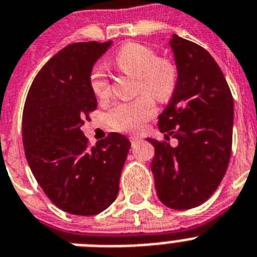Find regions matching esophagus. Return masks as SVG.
<instances>
[{
    "label": "esophagus",
    "mask_w": 257,
    "mask_h": 257,
    "mask_svg": "<svg viewBox=\"0 0 257 257\" xmlns=\"http://www.w3.org/2000/svg\"><path fill=\"white\" fill-rule=\"evenodd\" d=\"M129 140H131V142H132V145H135V144H137V142L141 140V137H139V136H131Z\"/></svg>",
    "instance_id": "1"
}]
</instances>
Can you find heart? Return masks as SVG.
<instances>
[{
  "mask_svg": "<svg viewBox=\"0 0 257 257\" xmlns=\"http://www.w3.org/2000/svg\"><path fill=\"white\" fill-rule=\"evenodd\" d=\"M117 66L125 73L137 77V91L146 92L163 102L172 95L178 81V72L171 61L157 59L155 52L145 45L128 43L118 49L115 57ZM90 86L99 98L108 94L107 73L102 65H95L90 74ZM155 113V104L148 95H141L132 102L118 103L108 112L112 126L122 132H137Z\"/></svg>",
  "mask_w": 257,
  "mask_h": 257,
  "instance_id": "1",
  "label": "heart"
}]
</instances>
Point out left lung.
<instances>
[{
    "label": "left lung",
    "instance_id": "left-lung-1",
    "mask_svg": "<svg viewBox=\"0 0 257 257\" xmlns=\"http://www.w3.org/2000/svg\"><path fill=\"white\" fill-rule=\"evenodd\" d=\"M178 72L175 90L158 116V128L178 145L154 139L152 161L157 196L178 210L205 202L227 170L234 102L225 75L208 51L178 35L170 38Z\"/></svg>",
    "mask_w": 257,
    "mask_h": 257
}]
</instances>
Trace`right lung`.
<instances>
[{
    "label": "right lung",
    "instance_id": "add662e5",
    "mask_svg": "<svg viewBox=\"0 0 257 257\" xmlns=\"http://www.w3.org/2000/svg\"><path fill=\"white\" fill-rule=\"evenodd\" d=\"M112 40L74 43L38 73L23 109L26 158L36 182L56 206L77 215H95L118 193L131 142L120 133L88 148L81 126L96 109L90 74Z\"/></svg>",
    "mask_w": 257,
    "mask_h": 257
}]
</instances>
